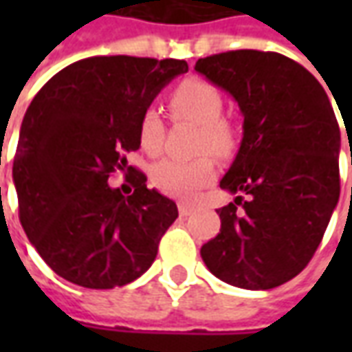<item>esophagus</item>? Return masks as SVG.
Here are the masks:
<instances>
[{
  "instance_id": "esophagus-1",
  "label": "esophagus",
  "mask_w": 352,
  "mask_h": 352,
  "mask_svg": "<svg viewBox=\"0 0 352 352\" xmlns=\"http://www.w3.org/2000/svg\"><path fill=\"white\" fill-rule=\"evenodd\" d=\"M192 211H194V207L188 206V204H179V214L181 217H188V214H192Z\"/></svg>"
}]
</instances>
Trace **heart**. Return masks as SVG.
I'll use <instances>...</instances> for the list:
<instances>
[{"instance_id": "1", "label": "heart", "mask_w": 352, "mask_h": 352, "mask_svg": "<svg viewBox=\"0 0 352 352\" xmlns=\"http://www.w3.org/2000/svg\"><path fill=\"white\" fill-rule=\"evenodd\" d=\"M169 109L177 120H188L199 126L196 153H213L228 158L236 151V131L228 120L222 118L224 100L221 90L201 79H186L169 94ZM166 139V124L154 107H146L138 122V141L141 151L151 156L162 153ZM217 164L211 156L201 154L192 160L166 158L151 169V183L171 198L190 201L213 183Z\"/></svg>"}]
</instances>
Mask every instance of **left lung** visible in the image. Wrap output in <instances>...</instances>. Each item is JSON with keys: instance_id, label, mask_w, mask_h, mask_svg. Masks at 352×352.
Returning <instances> with one entry per match:
<instances>
[{"instance_id": "8db88e82", "label": "left lung", "mask_w": 352, "mask_h": 352, "mask_svg": "<svg viewBox=\"0 0 352 352\" xmlns=\"http://www.w3.org/2000/svg\"><path fill=\"white\" fill-rule=\"evenodd\" d=\"M201 73L237 101L243 139L221 188V232L201 247L214 277L249 290L287 283L309 264L340 199V124L313 75L262 50L199 58Z\"/></svg>"}]
</instances>
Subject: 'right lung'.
I'll list each match as a JSON object with an SVG mask.
<instances>
[{
    "label": "right lung",
    "instance_id": "add662e5",
    "mask_svg": "<svg viewBox=\"0 0 352 352\" xmlns=\"http://www.w3.org/2000/svg\"><path fill=\"white\" fill-rule=\"evenodd\" d=\"M184 60L92 56L58 72L30 103L12 164L20 224L60 277L85 288L124 287L156 258L179 217L173 199L146 188L129 168L134 194L108 175L138 151V122Z\"/></svg>",
    "mask_w": 352,
    "mask_h": 352
}]
</instances>
